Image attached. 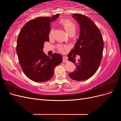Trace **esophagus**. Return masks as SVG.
Returning a JSON list of instances; mask_svg holds the SVG:
<instances>
[{"instance_id":"obj_1","label":"esophagus","mask_w":121,"mask_h":121,"mask_svg":"<svg viewBox=\"0 0 121 121\" xmlns=\"http://www.w3.org/2000/svg\"><path fill=\"white\" fill-rule=\"evenodd\" d=\"M68 57L67 56H63V61L64 63H66V62L68 61Z\"/></svg>"}]
</instances>
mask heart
<instances>
[{
	"label": "heart",
	"mask_w": 121,
	"mask_h": 121,
	"mask_svg": "<svg viewBox=\"0 0 121 121\" xmlns=\"http://www.w3.org/2000/svg\"><path fill=\"white\" fill-rule=\"evenodd\" d=\"M60 24L62 26L65 30L67 31L69 35H74L77 30V26L76 24L73 21L68 19H61L60 22ZM53 30H51L49 33V36L52 35ZM58 50L60 52H63L65 49V47L62 45L58 46Z\"/></svg>",
	"instance_id": "obj_1"
}]
</instances>
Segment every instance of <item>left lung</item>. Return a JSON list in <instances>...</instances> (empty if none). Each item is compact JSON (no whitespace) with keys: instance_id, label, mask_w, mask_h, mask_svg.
Segmentation results:
<instances>
[{"instance_id":"1","label":"left lung","mask_w":121,"mask_h":121,"mask_svg":"<svg viewBox=\"0 0 121 121\" xmlns=\"http://www.w3.org/2000/svg\"><path fill=\"white\" fill-rule=\"evenodd\" d=\"M72 17L80 25V34L74 48L68 56V60L77 67L69 76L76 81H84L93 76L99 67L104 40L99 29L89 17L79 13L74 14ZM73 53L80 56L78 62L72 57Z\"/></svg>"}]
</instances>
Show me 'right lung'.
Instances as JSON below:
<instances>
[{"label": "right lung", "instance_id": "add662e5", "mask_svg": "<svg viewBox=\"0 0 121 121\" xmlns=\"http://www.w3.org/2000/svg\"><path fill=\"white\" fill-rule=\"evenodd\" d=\"M39 17L28 21L18 35L17 53L25 75L36 82L48 81L52 78L55 67L63 61L60 54L50 56L43 52L44 43L49 41L50 24L59 16Z\"/></svg>", "mask_w": 121, "mask_h": 121}]
</instances>
